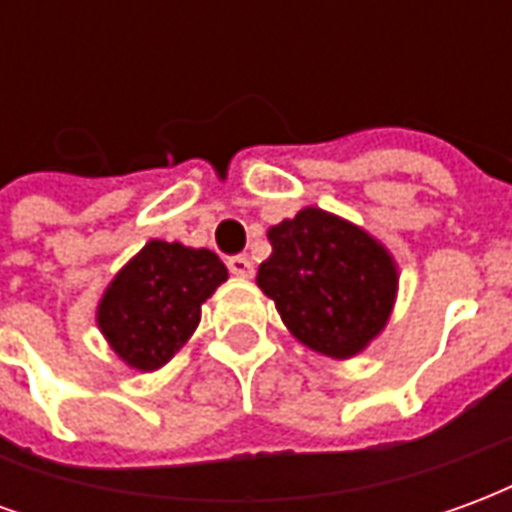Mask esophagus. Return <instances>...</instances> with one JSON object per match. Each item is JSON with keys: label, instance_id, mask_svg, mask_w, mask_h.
Here are the masks:
<instances>
[{"label": "esophagus", "instance_id": "obj_1", "mask_svg": "<svg viewBox=\"0 0 512 512\" xmlns=\"http://www.w3.org/2000/svg\"><path fill=\"white\" fill-rule=\"evenodd\" d=\"M227 268L233 271L235 277H252L255 274V266H252V260L246 255H233L227 260Z\"/></svg>", "mask_w": 512, "mask_h": 512}]
</instances>
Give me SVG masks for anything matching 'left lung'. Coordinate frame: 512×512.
Segmentation results:
<instances>
[{
	"instance_id": "obj_1",
	"label": "left lung",
	"mask_w": 512,
	"mask_h": 512,
	"mask_svg": "<svg viewBox=\"0 0 512 512\" xmlns=\"http://www.w3.org/2000/svg\"><path fill=\"white\" fill-rule=\"evenodd\" d=\"M257 285L282 321L318 354H359L392 312L397 268L376 238L340 216L304 208L268 230Z\"/></svg>"
}]
</instances>
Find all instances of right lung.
<instances>
[{"mask_svg":"<svg viewBox=\"0 0 512 512\" xmlns=\"http://www.w3.org/2000/svg\"><path fill=\"white\" fill-rule=\"evenodd\" d=\"M224 279L227 268L208 249L150 241L106 288L98 326L126 365L156 370L189 340L202 301Z\"/></svg>","mask_w":512,"mask_h":512,"instance_id":"right-lung-1","label":"right lung"}]
</instances>
